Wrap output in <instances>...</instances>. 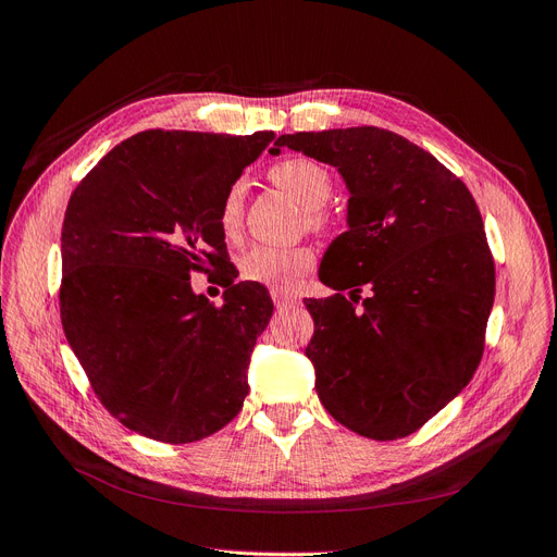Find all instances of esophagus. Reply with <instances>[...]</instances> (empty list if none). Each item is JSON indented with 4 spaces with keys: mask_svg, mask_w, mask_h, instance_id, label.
I'll return each instance as SVG.
<instances>
[{
    "mask_svg": "<svg viewBox=\"0 0 557 557\" xmlns=\"http://www.w3.org/2000/svg\"><path fill=\"white\" fill-rule=\"evenodd\" d=\"M272 299H274V305L278 307V309H283V307H288V305H295V297L293 295H288V293H283V290H272Z\"/></svg>",
    "mask_w": 557,
    "mask_h": 557,
    "instance_id": "obj_1",
    "label": "esophagus"
}]
</instances>
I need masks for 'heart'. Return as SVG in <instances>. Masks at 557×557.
I'll return each mask as SVG.
<instances>
[{
	"label": "heart",
	"instance_id": "1",
	"mask_svg": "<svg viewBox=\"0 0 557 557\" xmlns=\"http://www.w3.org/2000/svg\"><path fill=\"white\" fill-rule=\"evenodd\" d=\"M272 178L281 190L288 193L297 205L307 209V225L311 230H323L327 225V215L323 213L325 201L332 195V176L325 166H320L307 158H288L276 162L269 170ZM244 185L232 183L218 213V223L227 237H234L242 227L244 215ZM315 262L313 250L307 246H252L242 256V274L246 281L267 285L272 290H290L293 285L311 272Z\"/></svg>",
	"mask_w": 557,
	"mask_h": 557
}]
</instances>
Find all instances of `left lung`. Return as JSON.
<instances>
[{"label": "left lung", "mask_w": 557, "mask_h": 557, "mask_svg": "<svg viewBox=\"0 0 557 557\" xmlns=\"http://www.w3.org/2000/svg\"><path fill=\"white\" fill-rule=\"evenodd\" d=\"M283 146L336 166L350 195L348 230L318 269L334 295L307 299L315 393L348 430L401 440L462 393L483 356L495 262L476 201L381 127L281 134L269 153Z\"/></svg>", "instance_id": "obj_1"}]
</instances>
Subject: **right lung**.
<instances>
[{
	"label": "right lung",
	"mask_w": 557,
	"mask_h": 557,
	"mask_svg": "<svg viewBox=\"0 0 557 557\" xmlns=\"http://www.w3.org/2000/svg\"><path fill=\"white\" fill-rule=\"evenodd\" d=\"M274 132L148 129L78 183L62 225L64 336L104 409L148 440L188 444L225 428L274 313L260 283H234L223 197ZM223 271L224 305L191 290Z\"/></svg>",
	"instance_id": "obj_1"
}]
</instances>
